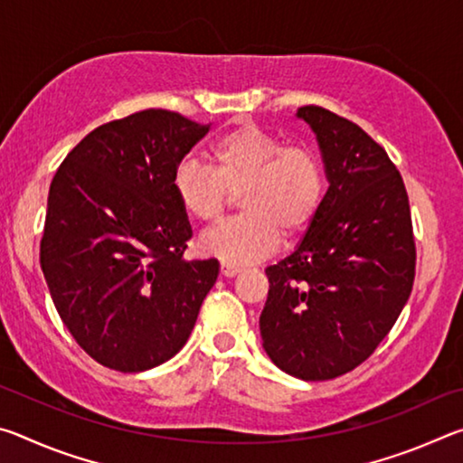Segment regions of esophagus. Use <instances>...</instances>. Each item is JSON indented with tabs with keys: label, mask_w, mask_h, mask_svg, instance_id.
Instances as JSON below:
<instances>
[{
	"label": "esophagus",
	"mask_w": 463,
	"mask_h": 463,
	"mask_svg": "<svg viewBox=\"0 0 463 463\" xmlns=\"http://www.w3.org/2000/svg\"><path fill=\"white\" fill-rule=\"evenodd\" d=\"M221 269H222V276H226V278H232L242 271L241 265H234V263H222Z\"/></svg>",
	"instance_id": "34e87169"
}]
</instances>
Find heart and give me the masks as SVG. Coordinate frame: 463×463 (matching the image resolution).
I'll list each match as a JSON object with an SVG mask.
<instances>
[{
    "instance_id": "1",
    "label": "heart",
    "mask_w": 463,
    "mask_h": 463,
    "mask_svg": "<svg viewBox=\"0 0 463 463\" xmlns=\"http://www.w3.org/2000/svg\"><path fill=\"white\" fill-rule=\"evenodd\" d=\"M175 200L185 216L214 224L229 194L242 214L200 239L203 253L245 265L273 253L284 237H298L315 222L326 194V174L315 148L281 146L255 127L218 137L208 146V165L184 159L174 171Z\"/></svg>"
}]
</instances>
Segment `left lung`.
Returning <instances> with one entry per match:
<instances>
[{
	"label": "left lung",
	"instance_id": "8db88e82",
	"mask_svg": "<svg viewBox=\"0 0 463 463\" xmlns=\"http://www.w3.org/2000/svg\"><path fill=\"white\" fill-rule=\"evenodd\" d=\"M296 116L317 135L328 190L292 255L265 273L263 349L307 382L355 370L394 326L414 281L409 195L386 151L318 106Z\"/></svg>",
	"mask_w": 463,
	"mask_h": 463
}]
</instances>
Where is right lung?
<instances>
[{
    "instance_id": "obj_1",
    "label": "right lung",
    "mask_w": 463,
    "mask_h": 463,
    "mask_svg": "<svg viewBox=\"0 0 463 463\" xmlns=\"http://www.w3.org/2000/svg\"><path fill=\"white\" fill-rule=\"evenodd\" d=\"M208 130L143 109L91 130L52 177L41 268L69 333L109 370L174 357L218 278L216 260H184L192 226L171 187Z\"/></svg>"
}]
</instances>
